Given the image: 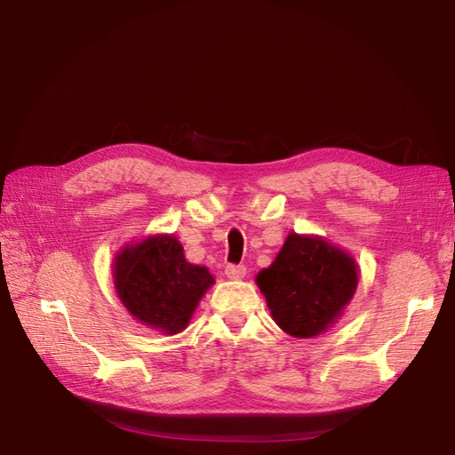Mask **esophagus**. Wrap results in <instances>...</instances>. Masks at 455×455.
Returning <instances> with one entry per match:
<instances>
[{
    "label": "esophagus",
    "mask_w": 455,
    "mask_h": 455,
    "mask_svg": "<svg viewBox=\"0 0 455 455\" xmlns=\"http://www.w3.org/2000/svg\"><path fill=\"white\" fill-rule=\"evenodd\" d=\"M225 274L228 279H243L246 275V266L243 264H228L225 267Z\"/></svg>",
    "instance_id": "esophagus-1"
}]
</instances>
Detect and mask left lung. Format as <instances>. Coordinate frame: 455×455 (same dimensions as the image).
Here are the masks:
<instances>
[{
	"label": "left lung",
	"mask_w": 455,
	"mask_h": 455,
	"mask_svg": "<svg viewBox=\"0 0 455 455\" xmlns=\"http://www.w3.org/2000/svg\"><path fill=\"white\" fill-rule=\"evenodd\" d=\"M256 282L275 323L295 338H311L324 332L350 303L357 269L342 250L291 233Z\"/></svg>",
	"instance_id": "left-lung-1"
}]
</instances>
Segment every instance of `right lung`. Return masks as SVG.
I'll list each match as a JSON object with an SVG mask.
<instances>
[{
	"mask_svg": "<svg viewBox=\"0 0 455 455\" xmlns=\"http://www.w3.org/2000/svg\"><path fill=\"white\" fill-rule=\"evenodd\" d=\"M215 283L207 267L189 264L173 236H154L115 259V287L140 323L166 334L188 326L203 293Z\"/></svg>",
	"mask_w": 455,
	"mask_h": 455,
	"instance_id": "add662e5",
	"label": "right lung"
}]
</instances>
